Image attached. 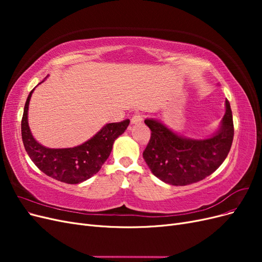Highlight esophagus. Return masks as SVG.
Wrapping results in <instances>:
<instances>
[{
	"mask_svg": "<svg viewBox=\"0 0 262 262\" xmlns=\"http://www.w3.org/2000/svg\"><path fill=\"white\" fill-rule=\"evenodd\" d=\"M142 121H143V116H142L141 114L134 115V116L131 118V123H132V124H141Z\"/></svg>",
	"mask_w": 262,
	"mask_h": 262,
	"instance_id": "esophagus-1",
	"label": "esophagus"
}]
</instances>
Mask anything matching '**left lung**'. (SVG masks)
Instances as JSON below:
<instances>
[{"instance_id": "left-lung-1", "label": "left lung", "mask_w": 262, "mask_h": 262, "mask_svg": "<svg viewBox=\"0 0 262 262\" xmlns=\"http://www.w3.org/2000/svg\"><path fill=\"white\" fill-rule=\"evenodd\" d=\"M219 130L208 139L179 136L160 120L145 119L150 139L143 158L153 175L172 186H187L210 176L225 161L234 138L233 115L225 100Z\"/></svg>"}]
</instances>
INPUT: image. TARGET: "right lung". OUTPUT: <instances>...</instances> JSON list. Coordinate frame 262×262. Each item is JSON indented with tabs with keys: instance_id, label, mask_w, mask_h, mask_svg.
Here are the masks:
<instances>
[{
	"instance_id": "obj_1",
	"label": "right lung",
	"mask_w": 262,
	"mask_h": 262,
	"mask_svg": "<svg viewBox=\"0 0 262 262\" xmlns=\"http://www.w3.org/2000/svg\"><path fill=\"white\" fill-rule=\"evenodd\" d=\"M34 90L28 95L21 119V139L30 160L47 176L66 184L74 185L91 178L107 161L115 140L128 128L130 120L107 123L92 139L75 147H46L34 139L28 125V106Z\"/></svg>"
}]
</instances>
